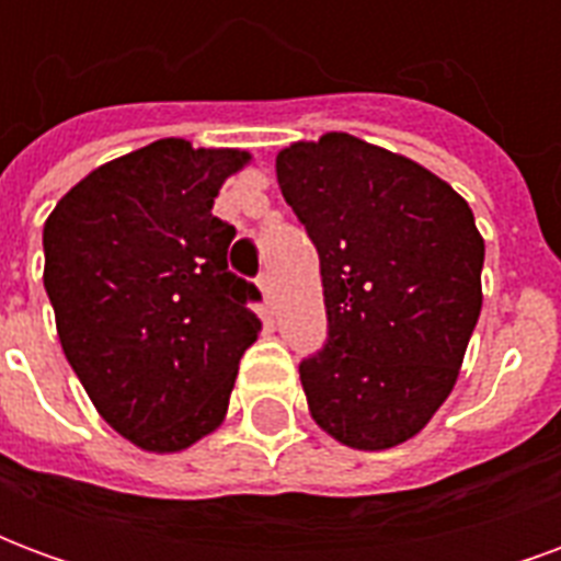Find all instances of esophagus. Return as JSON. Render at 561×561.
<instances>
[{"mask_svg":"<svg viewBox=\"0 0 561 561\" xmlns=\"http://www.w3.org/2000/svg\"><path fill=\"white\" fill-rule=\"evenodd\" d=\"M257 288H261V294H264V304L273 309V304H276V282H273V276H270V273H261Z\"/></svg>","mask_w":561,"mask_h":561,"instance_id":"esophagus-1","label":"esophagus"}]
</instances>
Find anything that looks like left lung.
Wrapping results in <instances>:
<instances>
[{
  "instance_id": "obj_1",
  "label": "left lung",
  "mask_w": 561,
  "mask_h": 561,
  "mask_svg": "<svg viewBox=\"0 0 561 561\" xmlns=\"http://www.w3.org/2000/svg\"><path fill=\"white\" fill-rule=\"evenodd\" d=\"M282 197L316 243L328 342L300 364L312 421L357 450L430 423L481 316L483 237L433 171L328 131L279 149Z\"/></svg>"
}]
</instances>
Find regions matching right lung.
Masks as SVG:
<instances>
[{"label": "right lung", "mask_w": 561, "mask_h": 561, "mask_svg": "<svg viewBox=\"0 0 561 561\" xmlns=\"http://www.w3.org/2000/svg\"><path fill=\"white\" fill-rule=\"evenodd\" d=\"M245 149L164 138L87 173L44 221V288L92 405L140 450L176 454L228 414L261 294L228 270L213 201Z\"/></svg>", "instance_id": "right-lung-1"}]
</instances>
